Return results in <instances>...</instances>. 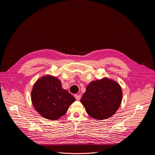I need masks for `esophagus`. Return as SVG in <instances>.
Segmentation results:
<instances>
[{
  "label": "esophagus",
  "mask_w": 155,
  "mask_h": 155,
  "mask_svg": "<svg viewBox=\"0 0 155 155\" xmlns=\"http://www.w3.org/2000/svg\"><path fill=\"white\" fill-rule=\"evenodd\" d=\"M75 99H76V100H77V101H79L80 99H81V95H75Z\"/></svg>",
  "instance_id": "34e87169"
}]
</instances>
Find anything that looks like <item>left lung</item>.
<instances>
[{"mask_svg":"<svg viewBox=\"0 0 155 155\" xmlns=\"http://www.w3.org/2000/svg\"><path fill=\"white\" fill-rule=\"evenodd\" d=\"M122 99L123 92L120 85L114 81L104 78L89 84L80 102L89 116L102 120L114 114Z\"/></svg>","mask_w":155,"mask_h":155,"instance_id":"8db88e82","label":"left lung"}]
</instances>
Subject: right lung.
<instances>
[{"label":"right lung","instance_id":"1","mask_svg":"<svg viewBox=\"0 0 155 155\" xmlns=\"http://www.w3.org/2000/svg\"><path fill=\"white\" fill-rule=\"evenodd\" d=\"M31 101L41 116L48 119L57 120L67 112L75 99L63 89L60 80L47 75L39 78L34 85Z\"/></svg>","mask_w":155,"mask_h":155}]
</instances>
